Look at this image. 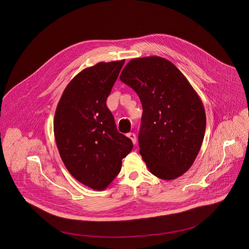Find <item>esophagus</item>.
Masks as SVG:
<instances>
[{
  "mask_svg": "<svg viewBox=\"0 0 249 249\" xmlns=\"http://www.w3.org/2000/svg\"><path fill=\"white\" fill-rule=\"evenodd\" d=\"M127 137L131 140V142H133V143L136 142V135L134 133H128Z\"/></svg>",
  "mask_w": 249,
  "mask_h": 249,
  "instance_id": "34e87169",
  "label": "esophagus"
}]
</instances>
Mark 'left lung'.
I'll use <instances>...</instances> for the list:
<instances>
[{
    "mask_svg": "<svg viewBox=\"0 0 249 249\" xmlns=\"http://www.w3.org/2000/svg\"><path fill=\"white\" fill-rule=\"evenodd\" d=\"M120 79L142 104L139 146L147 169L163 180L181 177L195 162L205 134L199 96L176 65L160 56L131 59Z\"/></svg>",
    "mask_w": 249,
    "mask_h": 249,
    "instance_id": "1",
    "label": "left lung"
}]
</instances>
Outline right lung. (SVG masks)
<instances>
[{
  "label": "right lung",
  "instance_id": "1",
  "mask_svg": "<svg viewBox=\"0 0 249 249\" xmlns=\"http://www.w3.org/2000/svg\"><path fill=\"white\" fill-rule=\"evenodd\" d=\"M124 59L100 62L78 72L66 86L55 110L53 132L60 157L73 178L103 191L122 169L132 149L118 132L107 97Z\"/></svg>",
  "mask_w": 249,
  "mask_h": 249
}]
</instances>
